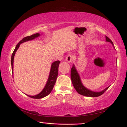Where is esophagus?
<instances>
[{"mask_svg": "<svg viewBox=\"0 0 127 127\" xmlns=\"http://www.w3.org/2000/svg\"><path fill=\"white\" fill-rule=\"evenodd\" d=\"M65 59H66V61H67V62H68V63H71V62H72L73 61L74 57L71 54H69L67 56H66Z\"/></svg>", "mask_w": 127, "mask_h": 127, "instance_id": "1", "label": "esophagus"}]
</instances>
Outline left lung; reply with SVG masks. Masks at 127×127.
Wrapping results in <instances>:
<instances>
[{"label":"left lung","instance_id":"obj_1","mask_svg":"<svg viewBox=\"0 0 127 127\" xmlns=\"http://www.w3.org/2000/svg\"><path fill=\"white\" fill-rule=\"evenodd\" d=\"M106 40L108 42L111 43L113 45L112 41L107 36H105ZM70 78L71 80V82L73 85L76 91L78 93L81 94V95L86 96H92V97H96V96H99L104 93V92L107 91V90L109 88V87H107V88H105L104 90H103V91H101L100 92H94L93 91H90L87 89L86 88H85L83 84H82L81 81H80L79 75L78 74L77 70L74 66V65L72 66V67L71 68L70 70Z\"/></svg>","mask_w":127,"mask_h":127}]
</instances>
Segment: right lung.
I'll return each instance as SVG.
<instances>
[{"mask_svg": "<svg viewBox=\"0 0 127 127\" xmlns=\"http://www.w3.org/2000/svg\"><path fill=\"white\" fill-rule=\"evenodd\" d=\"M40 34L39 33H36L33 34L31 36H28L22 39V40H20L19 43L17 44V45H16L15 48L14 50L12 55H11V70H12V73L13 70V62H14V57L15 52L17 51L18 48L19 47V45L21 43H24L25 41L31 40L32 39H34V38L38 37V36H39ZM60 63L59 61H57L53 62L51 66V69H50V74L49 78H48V82L46 84L44 88L41 91L39 94H38V95H34V96H31V95H28L29 97L34 99H40L45 97V96H47L50 93V92H52L53 90V88L54 86V84L56 83L57 78L58 77V67Z\"/></svg>", "mask_w": 127, "mask_h": 127, "instance_id": "add662e5", "label": "right lung"}]
</instances>
